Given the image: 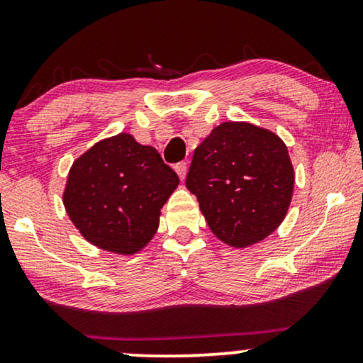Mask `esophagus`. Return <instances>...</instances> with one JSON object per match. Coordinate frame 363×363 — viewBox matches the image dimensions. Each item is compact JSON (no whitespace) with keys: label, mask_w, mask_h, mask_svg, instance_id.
Returning <instances> with one entry per match:
<instances>
[{"label":"esophagus","mask_w":363,"mask_h":363,"mask_svg":"<svg viewBox=\"0 0 363 363\" xmlns=\"http://www.w3.org/2000/svg\"><path fill=\"white\" fill-rule=\"evenodd\" d=\"M176 172H177V176L182 179V181H184V177H186V172H187V164L186 162H179V164H176Z\"/></svg>","instance_id":"esophagus-1"}]
</instances>
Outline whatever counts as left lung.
Listing matches in <instances>:
<instances>
[{
	"mask_svg": "<svg viewBox=\"0 0 363 363\" xmlns=\"http://www.w3.org/2000/svg\"><path fill=\"white\" fill-rule=\"evenodd\" d=\"M294 184L285 143L249 123L216 126L194 150L186 177L208 227L232 247H247L277 230Z\"/></svg>",
	"mask_w": 363,
	"mask_h": 363,
	"instance_id": "left-lung-1",
	"label": "left lung"
}]
</instances>
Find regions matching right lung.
I'll return each instance as SVG.
<instances>
[{
    "label": "right lung",
    "instance_id": "obj_1",
    "mask_svg": "<svg viewBox=\"0 0 363 363\" xmlns=\"http://www.w3.org/2000/svg\"><path fill=\"white\" fill-rule=\"evenodd\" d=\"M177 184L155 148L119 133L73 162L62 203L89 242L128 256L155 235L160 208Z\"/></svg>",
    "mask_w": 363,
    "mask_h": 363
}]
</instances>
